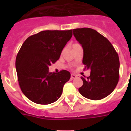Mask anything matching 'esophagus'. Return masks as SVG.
Returning a JSON list of instances; mask_svg holds the SVG:
<instances>
[{
    "label": "esophagus",
    "instance_id": "1",
    "mask_svg": "<svg viewBox=\"0 0 131 131\" xmlns=\"http://www.w3.org/2000/svg\"><path fill=\"white\" fill-rule=\"evenodd\" d=\"M78 76H79L78 75H75V74L72 73L71 75V79H75V78H78Z\"/></svg>",
    "mask_w": 131,
    "mask_h": 131
}]
</instances>
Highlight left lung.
Segmentation results:
<instances>
[{"instance_id":"1","label":"left lung","mask_w":131,"mask_h":131,"mask_svg":"<svg viewBox=\"0 0 131 131\" xmlns=\"http://www.w3.org/2000/svg\"><path fill=\"white\" fill-rule=\"evenodd\" d=\"M73 31L83 47L84 70L90 71L89 77H81L83 85L79 92L88 99H103L114 91L119 81L118 53L109 40L95 30L82 28Z\"/></svg>"}]
</instances>
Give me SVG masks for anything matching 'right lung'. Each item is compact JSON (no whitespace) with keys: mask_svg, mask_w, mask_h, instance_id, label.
Here are the masks:
<instances>
[{"mask_svg":"<svg viewBox=\"0 0 131 131\" xmlns=\"http://www.w3.org/2000/svg\"><path fill=\"white\" fill-rule=\"evenodd\" d=\"M69 30H43L26 39L17 53L15 68L21 92L31 101L48 105L56 101L71 78L68 71L50 73L73 35Z\"/></svg>","mask_w":131,"mask_h":131,"instance_id":"obj_1","label":"right lung"}]
</instances>
